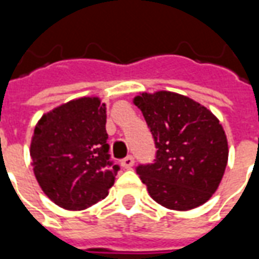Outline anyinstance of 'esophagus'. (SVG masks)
Segmentation results:
<instances>
[{"label":"esophagus","instance_id":"1","mask_svg":"<svg viewBox=\"0 0 259 259\" xmlns=\"http://www.w3.org/2000/svg\"><path fill=\"white\" fill-rule=\"evenodd\" d=\"M133 165H135V158L130 157V155L124 158V159H122V166H123L124 169H130Z\"/></svg>","mask_w":259,"mask_h":259}]
</instances>
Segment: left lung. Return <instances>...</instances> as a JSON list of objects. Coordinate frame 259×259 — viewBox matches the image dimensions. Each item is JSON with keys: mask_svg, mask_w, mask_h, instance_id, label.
I'll use <instances>...</instances> for the list:
<instances>
[{"mask_svg": "<svg viewBox=\"0 0 259 259\" xmlns=\"http://www.w3.org/2000/svg\"><path fill=\"white\" fill-rule=\"evenodd\" d=\"M133 104L158 148L155 162L137 168L148 194L174 211L205 204L228 165V139L219 119L200 102L172 91L140 93Z\"/></svg>", "mask_w": 259, "mask_h": 259, "instance_id": "left-lung-1", "label": "left lung"}]
</instances>
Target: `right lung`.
I'll list each match as a JSON object with an SVG mask.
<instances>
[{"label": "right lung", "mask_w": 259, "mask_h": 259, "mask_svg": "<svg viewBox=\"0 0 259 259\" xmlns=\"http://www.w3.org/2000/svg\"><path fill=\"white\" fill-rule=\"evenodd\" d=\"M107 105L81 97L44 113L30 143L37 183L54 204L81 211L104 200L118 166L109 162Z\"/></svg>", "instance_id": "right-lung-1"}]
</instances>
